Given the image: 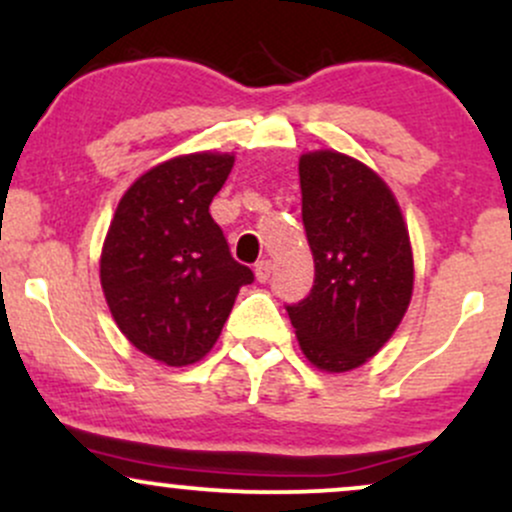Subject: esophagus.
Segmentation results:
<instances>
[{
  "label": "esophagus",
  "mask_w": 512,
  "mask_h": 512,
  "mask_svg": "<svg viewBox=\"0 0 512 512\" xmlns=\"http://www.w3.org/2000/svg\"><path fill=\"white\" fill-rule=\"evenodd\" d=\"M272 269H274V264L269 262V260H262V262H257L255 264V276H257V281H269V276H272Z\"/></svg>",
  "instance_id": "1"
}]
</instances>
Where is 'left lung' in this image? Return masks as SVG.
Here are the masks:
<instances>
[{
  "label": "left lung",
  "instance_id": "left-lung-1",
  "mask_svg": "<svg viewBox=\"0 0 512 512\" xmlns=\"http://www.w3.org/2000/svg\"><path fill=\"white\" fill-rule=\"evenodd\" d=\"M313 289L286 305L310 363L330 373L378 354L402 322L414 289L409 233L390 187L337 151L298 163Z\"/></svg>",
  "mask_w": 512,
  "mask_h": 512
}]
</instances>
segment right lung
Segmentation results:
<instances>
[{
	"mask_svg": "<svg viewBox=\"0 0 512 512\" xmlns=\"http://www.w3.org/2000/svg\"><path fill=\"white\" fill-rule=\"evenodd\" d=\"M228 154H190L151 168L120 199L101 255V284L122 334L166 366L207 356L250 267L233 260L209 204Z\"/></svg>",
	"mask_w": 512,
	"mask_h": 512,
	"instance_id": "right-lung-1",
	"label": "right lung"
}]
</instances>
